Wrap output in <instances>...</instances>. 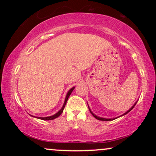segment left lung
Wrapping results in <instances>:
<instances>
[{"instance_id":"left-lung-1","label":"left lung","mask_w":156,"mask_h":156,"mask_svg":"<svg viewBox=\"0 0 156 156\" xmlns=\"http://www.w3.org/2000/svg\"><path fill=\"white\" fill-rule=\"evenodd\" d=\"M136 103H137V101L135 103H134V105H133V106L131 107V108H130L129 109V110H128V111H127V112H125V113H124V114H123L122 115L119 116V117H122V116H124V115H125V114H128V112H130V111H131L132 109H133V108H134V106H135V105L136 104ZM88 107H89V105H88ZM89 112H91V114H92V115H93V117H95L97 119H98V120H102V121H111V120H114V119H117V118H118V117H115V118H113V119H107V118H103V117H98V116L95 115V114H94V113H93V112H92V111H91V109H90V108H89Z\"/></svg>"}]
</instances>
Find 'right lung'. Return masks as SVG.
Returning a JSON list of instances; mask_svg holds the SVG:
<instances>
[{"label": "right lung", "mask_w": 156, "mask_h": 156, "mask_svg": "<svg viewBox=\"0 0 156 156\" xmlns=\"http://www.w3.org/2000/svg\"><path fill=\"white\" fill-rule=\"evenodd\" d=\"M74 89H75V87H73V88H71L70 89H69V91H68L67 95H66L65 101H64V104H63V106L62 107V108H61L60 110L58 111V112L56 113V114H53V115H52V116H50V117H34V116H32V115H31V117H34L37 118V119H42V120H52V119H55V118H57L58 117H59L61 114H62V112H63V110H64V107H65L66 103H67V101L68 98H69V95H70V94H71V93H72L73 91L74 90Z\"/></svg>", "instance_id": "1"}]
</instances>
